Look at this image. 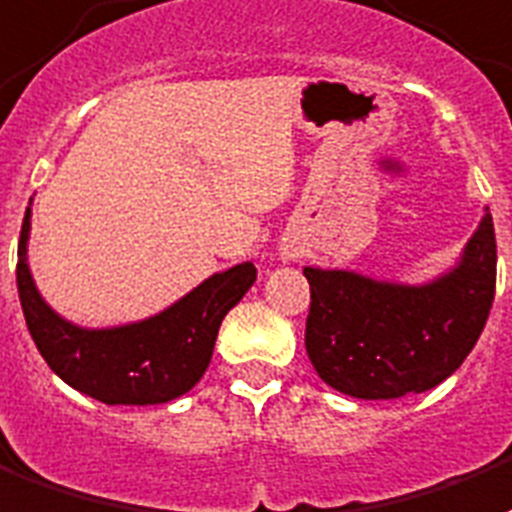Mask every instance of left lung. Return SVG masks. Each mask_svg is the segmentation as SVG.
Here are the masks:
<instances>
[{"label":"left lung","mask_w":512,"mask_h":512,"mask_svg":"<svg viewBox=\"0 0 512 512\" xmlns=\"http://www.w3.org/2000/svg\"><path fill=\"white\" fill-rule=\"evenodd\" d=\"M305 348L318 378L356 399L440 386L475 348L497 286L489 207L451 270L421 286L305 267Z\"/></svg>","instance_id":"8db88e82"}]
</instances>
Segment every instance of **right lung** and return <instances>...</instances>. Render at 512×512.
<instances>
[{"mask_svg":"<svg viewBox=\"0 0 512 512\" xmlns=\"http://www.w3.org/2000/svg\"><path fill=\"white\" fill-rule=\"evenodd\" d=\"M29 232L32 207L23 215L15 270L29 334L42 359L67 386L105 405H161L191 391L213 359L224 315L256 280V267L242 261L202 280L151 318L86 329L61 318L37 291L26 259Z\"/></svg>","mask_w":512,"mask_h":512,"instance_id":"1","label":"right lung"}]
</instances>
